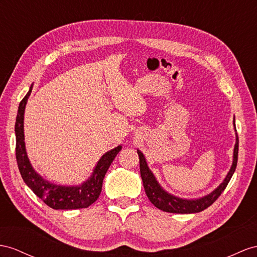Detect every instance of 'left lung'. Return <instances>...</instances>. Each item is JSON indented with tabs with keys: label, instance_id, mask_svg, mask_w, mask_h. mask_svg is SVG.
<instances>
[{
	"label": "left lung",
	"instance_id": "8db88e82",
	"mask_svg": "<svg viewBox=\"0 0 257 257\" xmlns=\"http://www.w3.org/2000/svg\"><path fill=\"white\" fill-rule=\"evenodd\" d=\"M238 152H239V138H238V135H236L235 146L233 151L232 166L230 168L228 175L226 176V178L221 185L216 190H214L212 193H209L208 195L204 197H201L199 200H183V199H179V197L170 195L166 191H164L162 187L159 185V182L156 181L154 175L151 173V170L149 169L148 164L146 162V159H144L143 154L139 150L137 151L140 160V173H141V178L143 181V187H144V190H146V193L149 197V200L159 209L164 210V212H167V213H176V214L199 213L212 205V204L218 199L223 190H225L226 187L228 186L230 179H231V177L236 167V163H238Z\"/></svg>",
	"mask_w": 257,
	"mask_h": 257
}]
</instances>
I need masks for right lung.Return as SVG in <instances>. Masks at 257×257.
<instances>
[{
	"label": "right lung",
	"instance_id": "1",
	"mask_svg": "<svg viewBox=\"0 0 257 257\" xmlns=\"http://www.w3.org/2000/svg\"><path fill=\"white\" fill-rule=\"evenodd\" d=\"M32 85L26 96L23 98L18 107V113L15 123L16 134V160L18 169L27 185L38 197L53 209H78L87 208L91 204H93L101 194L103 179L106 174L111 162L114 161L116 155L119 153L121 147L113 149L106 154L102 156V159L97 162L94 172L90 177V179L82 183L79 187H63L56 186L53 183L41 178L35 169L32 168L26 153L25 141H24V113L27 104L28 97L31 93Z\"/></svg>",
	"mask_w": 257,
	"mask_h": 257
}]
</instances>
